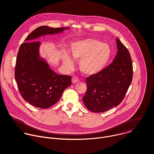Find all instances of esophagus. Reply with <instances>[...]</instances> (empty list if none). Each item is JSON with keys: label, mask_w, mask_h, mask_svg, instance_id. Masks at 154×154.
<instances>
[{"label": "esophagus", "mask_w": 154, "mask_h": 154, "mask_svg": "<svg viewBox=\"0 0 154 154\" xmlns=\"http://www.w3.org/2000/svg\"><path fill=\"white\" fill-rule=\"evenodd\" d=\"M79 82V80L77 78H76V77H72V83L73 84H75V83H76Z\"/></svg>", "instance_id": "obj_1"}]
</instances>
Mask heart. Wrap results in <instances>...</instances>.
Here are the masks:
<instances>
[{
	"instance_id": "obj_1",
	"label": "heart",
	"mask_w": 154,
	"mask_h": 154,
	"mask_svg": "<svg viewBox=\"0 0 154 154\" xmlns=\"http://www.w3.org/2000/svg\"><path fill=\"white\" fill-rule=\"evenodd\" d=\"M71 56L75 60H80L79 68L86 77L96 75L102 72L111 57V49L106 43L96 39H86L73 42L70 46ZM64 66L71 70L74 61L66 52L61 54Z\"/></svg>"
}]
</instances>
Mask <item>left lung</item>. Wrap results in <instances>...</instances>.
I'll return each mask as SVG.
<instances>
[{
  "label": "left lung",
  "instance_id": "1",
  "mask_svg": "<svg viewBox=\"0 0 154 154\" xmlns=\"http://www.w3.org/2000/svg\"><path fill=\"white\" fill-rule=\"evenodd\" d=\"M118 52L112 63L96 75L86 79L87 91L82 100L94 113L106 112L123 100L133 77L132 61L128 49L116 38Z\"/></svg>",
  "mask_w": 154,
  "mask_h": 154
}]
</instances>
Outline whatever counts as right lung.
Wrapping results in <instances>:
<instances>
[{
	"mask_svg": "<svg viewBox=\"0 0 154 154\" xmlns=\"http://www.w3.org/2000/svg\"><path fill=\"white\" fill-rule=\"evenodd\" d=\"M69 27L52 28L41 26L34 30L20 46L16 62L15 80L19 91L30 105L48 108L60 99L71 85V77L58 75L52 71L46 58L40 55L41 42L36 39L48 35L63 33Z\"/></svg>",
	"mask_w": 154,
	"mask_h": 154,
	"instance_id": "add662e5",
	"label": "right lung"
}]
</instances>
